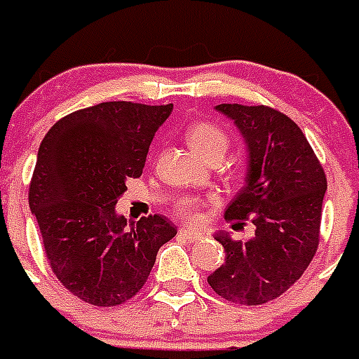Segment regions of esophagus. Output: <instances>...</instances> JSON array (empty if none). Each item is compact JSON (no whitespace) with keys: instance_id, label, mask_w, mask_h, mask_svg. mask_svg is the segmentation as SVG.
Masks as SVG:
<instances>
[{"instance_id":"1","label":"esophagus","mask_w":359,"mask_h":359,"mask_svg":"<svg viewBox=\"0 0 359 359\" xmlns=\"http://www.w3.org/2000/svg\"><path fill=\"white\" fill-rule=\"evenodd\" d=\"M180 238H184L186 241H197L203 238V232H199V230H189V229H180L179 230Z\"/></svg>"}]
</instances>
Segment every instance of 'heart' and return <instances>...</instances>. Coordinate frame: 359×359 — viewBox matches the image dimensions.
I'll return each mask as SVG.
<instances>
[{
    "label": "heart",
    "mask_w": 359,
    "mask_h": 359,
    "mask_svg": "<svg viewBox=\"0 0 359 359\" xmlns=\"http://www.w3.org/2000/svg\"><path fill=\"white\" fill-rule=\"evenodd\" d=\"M189 147L195 153L208 158L212 154H225L229 147V136L223 129L217 125L208 123V121H197V123L189 125L188 133H186ZM175 214L179 219H184L188 223H199L203 214H201V203L191 197L180 199L175 206Z\"/></svg>",
    "instance_id": "1"
}]
</instances>
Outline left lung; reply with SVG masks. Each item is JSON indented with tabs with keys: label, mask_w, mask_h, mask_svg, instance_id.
<instances>
[{
	"label": "left lung",
	"mask_w": 359,
	"mask_h": 359,
	"mask_svg": "<svg viewBox=\"0 0 359 359\" xmlns=\"http://www.w3.org/2000/svg\"><path fill=\"white\" fill-rule=\"evenodd\" d=\"M247 145L245 186L225 212L241 229L256 226L247 241L214 236L225 264L208 276L226 301L256 306L280 297L310 265L319 245L326 175L299 125L271 107L217 104Z\"/></svg>",
	"instance_id": "8db88e82"
}]
</instances>
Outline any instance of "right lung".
I'll return each mask as SVG.
<instances>
[{
    "instance_id": "1",
    "label": "right lung",
    "mask_w": 359,
    "mask_h": 359,
    "mask_svg": "<svg viewBox=\"0 0 359 359\" xmlns=\"http://www.w3.org/2000/svg\"><path fill=\"white\" fill-rule=\"evenodd\" d=\"M171 110L173 104L99 103L58 119L40 144L29 206L58 282L88 304L133 299L160 247L177 234L164 215L142 217L129 229L116 214Z\"/></svg>"
}]
</instances>
